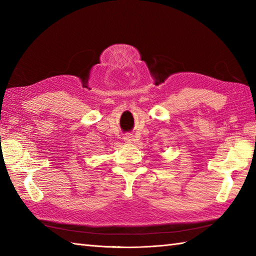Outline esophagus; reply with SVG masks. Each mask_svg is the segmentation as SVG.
Listing matches in <instances>:
<instances>
[{"instance_id": "esophagus-1", "label": "esophagus", "mask_w": 256, "mask_h": 256, "mask_svg": "<svg viewBox=\"0 0 256 256\" xmlns=\"http://www.w3.org/2000/svg\"><path fill=\"white\" fill-rule=\"evenodd\" d=\"M133 138H134V136H133L132 134H128L124 138V140H125V142H126V143H133V140H134Z\"/></svg>"}]
</instances>
